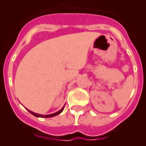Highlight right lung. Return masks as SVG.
Listing matches in <instances>:
<instances>
[{"instance_id": "obj_1", "label": "right lung", "mask_w": 146, "mask_h": 146, "mask_svg": "<svg viewBox=\"0 0 146 146\" xmlns=\"http://www.w3.org/2000/svg\"><path fill=\"white\" fill-rule=\"evenodd\" d=\"M64 106L62 108L61 110H60L59 111L56 112V113H52V114H50V115H44L37 114V113H33V112H32V111H30V110H28V111L30 113H31L33 115H34V116H36V117H39V118H51V117L55 116V115H57L60 114V113H61L63 110H64Z\"/></svg>"}]
</instances>
